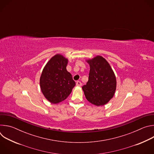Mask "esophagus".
<instances>
[{
  "instance_id": "obj_1",
  "label": "esophagus",
  "mask_w": 154,
  "mask_h": 154,
  "mask_svg": "<svg viewBox=\"0 0 154 154\" xmlns=\"http://www.w3.org/2000/svg\"><path fill=\"white\" fill-rule=\"evenodd\" d=\"M82 85V84L81 82H80V81H77V82H76V85H77V86H81Z\"/></svg>"
}]
</instances>
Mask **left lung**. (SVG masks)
Segmentation results:
<instances>
[{
  "instance_id": "1",
  "label": "left lung",
  "mask_w": 154,
  "mask_h": 154,
  "mask_svg": "<svg viewBox=\"0 0 154 154\" xmlns=\"http://www.w3.org/2000/svg\"><path fill=\"white\" fill-rule=\"evenodd\" d=\"M90 64L88 81L82 86L86 99L96 106L106 104L114 96L116 79L108 61L101 56L86 60Z\"/></svg>"
}]
</instances>
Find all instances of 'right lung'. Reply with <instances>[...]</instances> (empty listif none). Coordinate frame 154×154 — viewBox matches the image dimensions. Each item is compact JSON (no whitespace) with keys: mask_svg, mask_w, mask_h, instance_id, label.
I'll use <instances>...</instances> for the list:
<instances>
[{"mask_svg":"<svg viewBox=\"0 0 154 154\" xmlns=\"http://www.w3.org/2000/svg\"><path fill=\"white\" fill-rule=\"evenodd\" d=\"M68 60L60 54L51 58L44 68L40 77L41 91L51 103L56 104L66 99L75 82L66 70Z\"/></svg>","mask_w":154,"mask_h":154,"instance_id":"obj_1","label":"right lung"}]
</instances>
